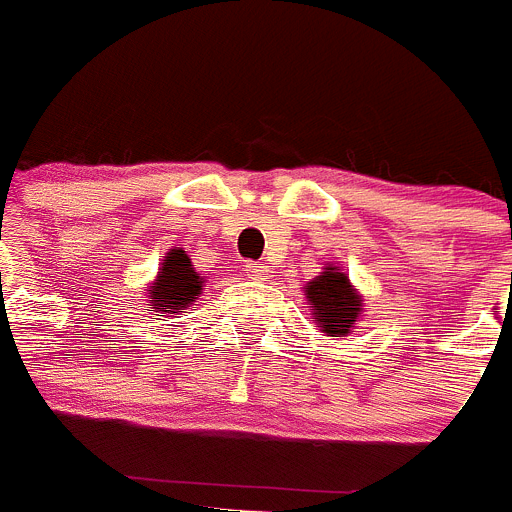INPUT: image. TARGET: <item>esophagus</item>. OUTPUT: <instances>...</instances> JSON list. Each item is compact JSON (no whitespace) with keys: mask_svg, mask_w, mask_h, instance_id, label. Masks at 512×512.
Instances as JSON below:
<instances>
[{"mask_svg":"<svg viewBox=\"0 0 512 512\" xmlns=\"http://www.w3.org/2000/svg\"><path fill=\"white\" fill-rule=\"evenodd\" d=\"M266 266L264 264H248L246 266V274H248V279H253V282H264L266 279Z\"/></svg>","mask_w":512,"mask_h":512,"instance_id":"obj_1","label":"esophagus"}]
</instances>
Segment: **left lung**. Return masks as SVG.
<instances>
[{
  "instance_id": "left-lung-1",
  "label": "left lung",
  "mask_w": 512,
  "mask_h": 512,
  "mask_svg": "<svg viewBox=\"0 0 512 512\" xmlns=\"http://www.w3.org/2000/svg\"><path fill=\"white\" fill-rule=\"evenodd\" d=\"M305 295L312 307V320L325 336H348L364 310V300L338 266H325L320 277L307 282Z\"/></svg>"
}]
</instances>
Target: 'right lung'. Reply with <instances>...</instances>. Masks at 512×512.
<instances>
[{
  "mask_svg": "<svg viewBox=\"0 0 512 512\" xmlns=\"http://www.w3.org/2000/svg\"><path fill=\"white\" fill-rule=\"evenodd\" d=\"M205 279L194 271L192 259L182 248H171L164 256V264L158 269L156 282L148 287V302L156 312H182L202 295Z\"/></svg>",
  "mask_w": 512,
  "mask_h": 512,
  "instance_id": "add662e5",
  "label": "right lung"
}]
</instances>
